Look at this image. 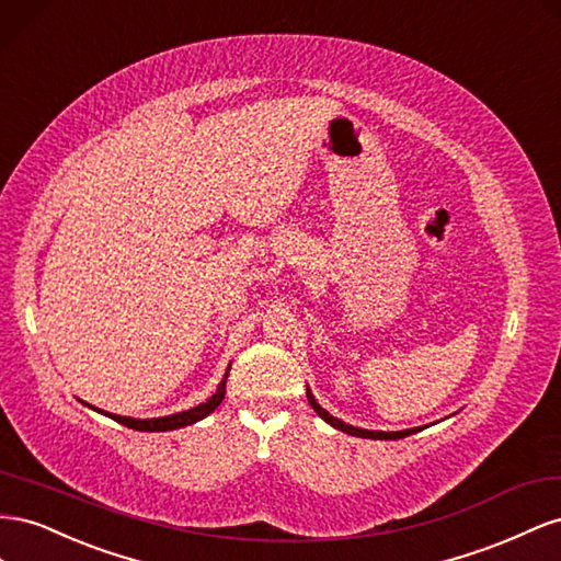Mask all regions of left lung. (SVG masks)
Wrapping results in <instances>:
<instances>
[{
  "mask_svg": "<svg viewBox=\"0 0 561 561\" xmlns=\"http://www.w3.org/2000/svg\"><path fill=\"white\" fill-rule=\"evenodd\" d=\"M308 402H310V407L317 411V415L322 421H327L331 427H335V430H341V432H347V435H352V437H364V439H402V437H409V435H413V432H419L421 427H411V430H399V432H382V430H364V427H355V425H350V423H345V421H341V419H335V415H331L327 409H322L319 407V402L314 399V394L310 392V388H308Z\"/></svg>",
  "mask_w": 561,
  "mask_h": 561,
  "instance_id": "8db88e82",
  "label": "left lung"
}]
</instances>
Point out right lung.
<instances>
[{
    "label": "right lung",
    "mask_w": 561,
    "mask_h": 561,
    "mask_svg": "<svg viewBox=\"0 0 561 561\" xmlns=\"http://www.w3.org/2000/svg\"><path fill=\"white\" fill-rule=\"evenodd\" d=\"M228 374H230V366H228L226 376H222V380L218 382V390H216L209 399H206V402H202V404H197V407H192V409H187V411H179V413H171V415H159V419H131V415H117V413H107V411H103V409H95V407H91V404H87V402H82V404H87L89 409L99 411V413L107 415V419L117 421V423H122V425H126V427H131V430H140V432L179 430V427H185V425H192V423H197V421L206 419V415H209L211 411H216V409L220 407L222 399H226Z\"/></svg>",
    "instance_id": "obj_1"
}]
</instances>
